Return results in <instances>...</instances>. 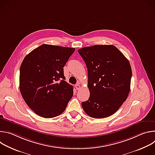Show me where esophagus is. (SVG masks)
I'll return each mask as SVG.
<instances>
[{"label":"esophagus","instance_id":"obj_1","mask_svg":"<svg viewBox=\"0 0 155 155\" xmlns=\"http://www.w3.org/2000/svg\"><path fill=\"white\" fill-rule=\"evenodd\" d=\"M75 52H76V51H75ZM80 84L79 83H78V82H77V83H76V84H75V85H76V86H76V87H77V88H78V87H80Z\"/></svg>","mask_w":155,"mask_h":155}]
</instances>
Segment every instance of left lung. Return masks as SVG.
I'll list each match as a JSON object with an SVG mask.
<instances>
[{
	"label": "left lung",
	"mask_w": 155,
	"mask_h": 155,
	"mask_svg": "<svg viewBox=\"0 0 155 155\" xmlns=\"http://www.w3.org/2000/svg\"><path fill=\"white\" fill-rule=\"evenodd\" d=\"M72 48L44 45L29 53L20 67L19 90L26 103L38 116L50 118L61 115L74 94L65 81V64Z\"/></svg>",
	"instance_id": "left-lung-1"
}]
</instances>
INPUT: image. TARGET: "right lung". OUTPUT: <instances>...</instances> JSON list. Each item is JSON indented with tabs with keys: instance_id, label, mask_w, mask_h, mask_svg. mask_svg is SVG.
<instances>
[{
	"instance_id": "right-lung-1",
	"label": "right lung",
	"mask_w": 155,
	"mask_h": 155,
	"mask_svg": "<svg viewBox=\"0 0 155 155\" xmlns=\"http://www.w3.org/2000/svg\"><path fill=\"white\" fill-rule=\"evenodd\" d=\"M87 69L90 97L81 103L94 118L115 114L130 91L132 71L126 58L114 45H94L78 50Z\"/></svg>"
}]
</instances>
